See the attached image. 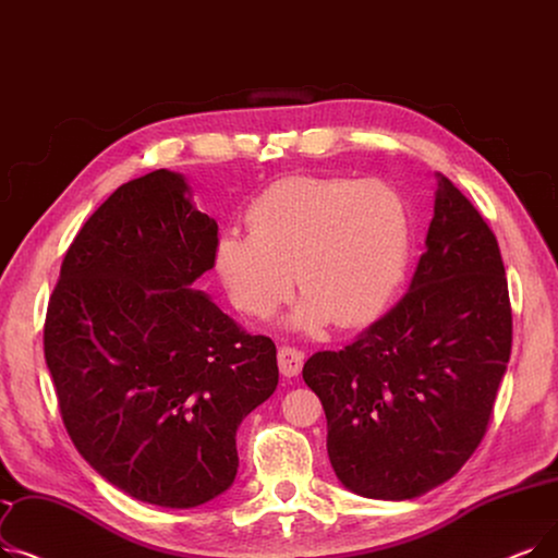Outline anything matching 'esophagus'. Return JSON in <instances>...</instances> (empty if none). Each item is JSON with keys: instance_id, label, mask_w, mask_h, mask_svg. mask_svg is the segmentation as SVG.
Segmentation results:
<instances>
[{"instance_id": "34e87169", "label": "esophagus", "mask_w": 558, "mask_h": 558, "mask_svg": "<svg viewBox=\"0 0 558 558\" xmlns=\"http://www.w3.org/2000/svg\"><path fill=\"white\" fill-rule=\"evenodd\" d=\"M278 367H280V374L287 378L299 376L303 369V353L294 347H280L278 349Z\"/></svg>"}]
</instances>
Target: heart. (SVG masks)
<instances>
[{
  "instance_id": "b5f03b06",
  "label": "heart",
  "mask_w": 558,
  "mask_h": 558,
  "mask_svg": "<svg viewBox=\"0 0 558 558\" xmlns=\"http://www.w3.org/2000/svg\"><path fill=\"white\" fill-rule=\"evenodd\" d=\"M251 232L228 230L214 264L232 305L266 319L292 294H305L292 324L314 330L365 324L399 287L410 257V219L385 182L284 178L246 211Z\"/></svg>"
}]
</instances>
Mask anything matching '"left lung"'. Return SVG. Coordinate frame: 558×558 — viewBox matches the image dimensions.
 <instances>
[{
  "label": "left lung",
  "instance_id": "1",
  "mask_svg": "<svg viewBox=\"0 0 558 558\" xmlns=\"http://www.w3.org/2000/svg\"><path fill=\"white\" fill-rule=\"evenodd\" d=\"M433 211L405 296L349 347L303 367L326 410L330 465L362 497L413 499L463 468L511 357L497 236L445 175Z\"/></svg>",
  "mask_w": 558,
  "mask_h": 558
}]
</instances>
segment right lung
I'll return each mask as SVG.
<instances>
[{
  "label": "right lung",
  "instance_id": "right-lung-1",
  "mask_svg": "<svg viewBox=\"0 0 558 558\" xmlns=\"http://www.w3.org/2000/svg\"><path fill=\"white\" fill-rule=\"evenodd\" d=\"M219 226L182 175L118 186L72 241L43 347L61 420L88 465L128 495L191 508L234 481L236 428L278 385L276 344L193 280Z\"/></svg>",
  "mask_w": 558,
  "mask_h": 558
}]
</instances>
